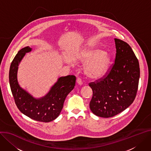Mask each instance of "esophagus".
<instances>
[{
    "label": "esophagus",
    "instance_id": "34e87169",
    "mask_svg": "<svg viewBox=\"0 0 151 151\" xmlns=\"http://www.w3.org/2000/svg\"><path fill=\"white\" fill-rule=\"evenodd\" d=\"M77 83L79 84V85H80V86H81L82 84H83V81H82V79H81V78H78V79H77Z\"/></svg>",
    "mask_w": 151,
    "mask_h": 151
}]
</instances>
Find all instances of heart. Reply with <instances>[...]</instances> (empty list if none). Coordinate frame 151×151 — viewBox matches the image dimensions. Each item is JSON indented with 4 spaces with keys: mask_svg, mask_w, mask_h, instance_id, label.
Returning a JSON list of instances; mask_svg holds the SVG:
<instances>
[{
    "mask_svg": "<svg viewBox=\"0 0 151 151\" xmlns=\"http://www.w3.org/2000/svg\"><path fill=\"white\" fill-rule=\"evenodd\" d=\"M111 56L98 47H91L83 54L84 63H88L85 72L91 79H98L103 76L107 72L111 63Z\"/></svg>",
    "mask_w": 151,
    "mask_h": 151,
    "instance_id": "obj_1",
    "label": "heart"
}]
</instances>
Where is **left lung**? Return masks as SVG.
<instances>
[{"label": "left lung", "instance_id": "1", "mask_svg": "<svg viewBox=\"0 0 151 151\" xmlns=\"http://www.w3.org/2000/svg\"><path fill=\"white\" fill-rule=\"evenodd\" d=\"M116 55L111 70L89 83L93 90L90 108L96 116L108 118L124 111L134 101L140 78L138 59L123 41L114 38Z\"/></svg>", "mask_w": 151, "mask_h": 151}]
</instances>
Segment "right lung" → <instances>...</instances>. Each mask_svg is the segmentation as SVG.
Wrapping results in <instances>:
<instances>
[{
	"label": "right lung",
	"instance_id": "obj_1",
	"mask_svg": "<svg viewBox=\"0 0 151 151\" xmlns=\"http://www.w3.org/2000/svg\"><path fill=\"white\" fill-rule=\"evenodd\" d=\"M31 50L29 46L22 49L11 64L9 80L11 92L17 108L23 114L36 121L49 122L60 115L67 96L74 88L76 77H60L45 96L34 98L19 86L17 81L18 66L26 53Z\"/></svg>",
	"mask_w": 151,
	"mask_h": 151
}]
</instances>
